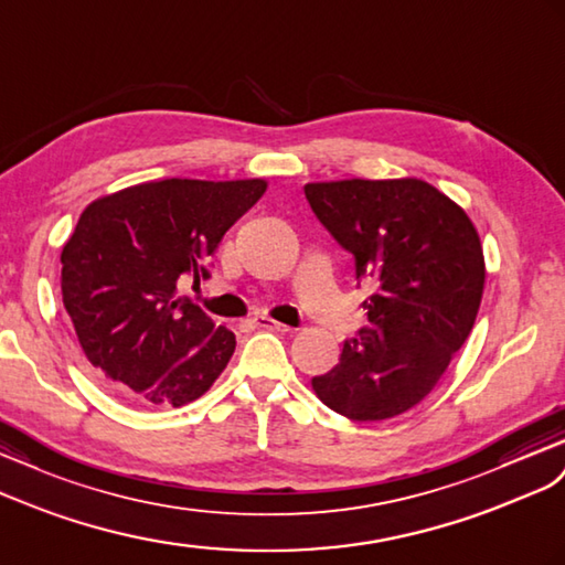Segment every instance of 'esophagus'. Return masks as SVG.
<instances>
[{
  "label": "esophagus",
  "mask_w": 565,
  "mask_h": 565,
  "mask_svg": "<svg viewBox=\"0 0 565 565\" xmlns=\"http://www.w3.org/2000/svg\"><path fill=\"white\" fill-rule=\"evenodd\" d=\"M253 322H255V327H263V329H274V331H296L294 327H288V324H284V322L271 320V317H267V315H255V317H253Z\"/></svg>",
  "instance_id": "1"
}]
</instances>
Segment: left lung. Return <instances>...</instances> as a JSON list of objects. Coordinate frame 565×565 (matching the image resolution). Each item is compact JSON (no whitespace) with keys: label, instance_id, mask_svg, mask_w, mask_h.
<instances>
[{"label":"left lung","instance_id":"1","mask_svg":"<svg viewBox=\"0 0 565 565\" xmlns=\"http://www.w3.org/2000/svg\"><path fill=\"white\" fill-rule=\"evenodd\" d=\"M317 220L374 281L367 327L343 341L339 365L312 377L324 406L355 423L417 406L466 343L480 310V236L454 200L417 179L308 183Z\"/></svg>","mask_w":565,"mask_h":565}]
</instances>
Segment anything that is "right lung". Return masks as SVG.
I'll use <instances>...</instances> for the list:
<instances>
[{
    "label": "right lung",
    "instance_id": "obj_1",
    "mask_svg": "<svg viewBox=\"0 0 565 565\" xmlns=\"http://www.w3.org/2000/svg\"><path fill=\"white\" fill-rule=\"evenodd\" d=\"M265 191L263 179H164L85 207L62 250V296L107 386L140 406L181 408L220 377L234 331L181 286L210 279V255Z\"/></svg>",
    "mask_w": 565,
    "mask_h": 565
}]
</instances>
